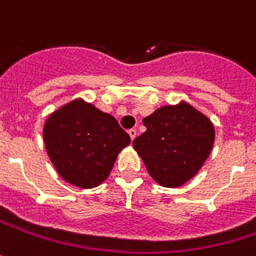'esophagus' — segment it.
Returning <instances> with one entry per match:
<instances>
[{
  "label": "esophagus",
  "instance_id": "34e87169",
  "mask_svg": "<svg viewBox=\"0 0 256 256\" xmlns=\"http://www.w3.org/2000/svg\"><path fill=\"white\" fill-rule=\"evenodd\" d=\"M128 136H130V138H132V140H134L137 136L136 128H130V130H128Z\"/></svg>",
  "mask_w": 256,
  "mask_h": 256
}]
</instances>
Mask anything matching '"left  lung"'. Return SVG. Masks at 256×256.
Wrapping results in <instances>:
<instances>
[{
  "label": "left lung",
  "instance_id": "obj_1",
  "mask_svg": "<svg viewBox=\"0 0 256 256\" xmlns=\"http://www.w3.org/2000/svg\"><path fill=\"white\" fill-rule=\"evenodd\" d=\"M143 124L146 132L133 147L152 178L168 188L184 186L200 172L216 140L211 120L187 102L158 108Z\"/></svg>",
  "mask_w": 256,
  "mask_h": 256
}]
</instances>
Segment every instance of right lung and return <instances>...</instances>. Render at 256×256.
Returning <instances> with one entry per match:
<instances>
[{
	"label": "right lung",
	"instance_id": "right-lung-1",
	"mask_svg": "<svg viewBox=\"0 0 256 256\" xmlns=\"http://www.w3.org/2000/svg\"><path fill=\"white\" fill-rule=\"evenodd\" d=\"M44 142L64 180L80 188H93L109 177L118 154L130 144V136L112 114L75 99L49 114Z\"/></svg>",
	"mask_w": 256,
	"mask_h": 256
}]
</instances>
